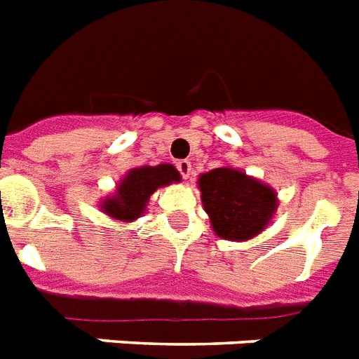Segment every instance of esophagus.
I'll return each mask as SVG.
<instances>
[{"mask_svg":"<svg viewBox=\"0 0 359 359\" xmlns=\"http://www.w3.org/2000/svg\"><path fill=\"white\" fill-rule=\"evenodd\" d=\"M177 170H180V174L183 176V180H189V176H191V161H187V159H182V161H177Z\"/></svg>","mask_w":359,"mask_h":359,"instance_id":"34e87169","label":"esophagus"}]
</instances>
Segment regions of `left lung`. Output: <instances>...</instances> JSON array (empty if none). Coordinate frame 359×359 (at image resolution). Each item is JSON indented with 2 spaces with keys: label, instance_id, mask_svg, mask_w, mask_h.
<instances>
[{
  "label": "left lung",
  "instance_id": "1",
  "mask_svg": "<svg viewBox=\"0 0 359 359\" xmlns=\"http://www.w3.org/2000/svg\"><path fill=\"white\" fill-rule=\"evenodd\" d=\"M198 187L212 231L226 240L257 236L266 229L279 205L271 187L231 167L201 174Z\"/></svg>",
  "mask_w": 359,
  "mask_h": 359
}]
</instances>
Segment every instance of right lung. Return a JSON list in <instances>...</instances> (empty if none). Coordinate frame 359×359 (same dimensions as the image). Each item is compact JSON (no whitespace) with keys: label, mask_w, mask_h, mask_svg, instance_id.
Here are the masks:
<instances>
[{"label":"right lung","mask_w":359,"mask_h":359,"mask_svg":"<svg viewBox=\"0 0 359 359\" xmlns=\"http://www.w3.org/2000/svg\"><path fill=\"white\" fill-rule=\"evenodd\" d=\"M180 180L182 176L172 165H158V167L147 165V167L132 168L121 180L114 194L100 203V209L114 220H137L147 211L150 194L158 191L159 187H167Z\"/></svg>","instance_id":"obj_1"}]
</instances>
